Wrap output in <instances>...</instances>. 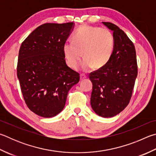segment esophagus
I'll list each match as a JSON object with an SVG mask.
<instances>
[{"mask_svg":"<svg viewBox=\"0 0 156 156\" xmlns=\"http://www.w3.org/2000/svg\"><path fill=\"white\" fill-rule=\"evenodd\" d=\"M80 78V80H84V79L87 78V76L84 75V74H81Z\"/></svg>","mask_w":156,"mask_h":156,"instance_id":"obj_1","label":"esophagus"}]
</instances>
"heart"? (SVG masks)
Here are the masks:
<instances>
[{"label": "heart", "instance_id": "obj_1", "mask_svg": "<svg viewBox=\"0 0 156 156\" xmlns=\"http://www.w3.org/2000/svg\"><path fill=\"white\" fill-rule=\"evenodd\" d=\"M72 41L63 45V53L66 62L72 69L77 68L83 52L84 60L81 69L88 72L93 67L101 68L108 63L114 49V37L105 28L84 25L76 30Z\"/></svg>", "mask_w": 156, "mask_h": 156}]
</instances>
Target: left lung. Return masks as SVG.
I'll return each instance as SVG.
<instances>
[{
	"label": "left lung",
	"instance_id": "8db88e82",
	"mask_svg": "<svg viewBox=\"0 0 156 156\" xmlns=\"http://www.w3.org/2000/svg\"><path fill=\"white\" fill-rule=\"evenodd\" d=\"M102 23L113 31L114 49L105 66L89 73L93 84L90 105L99 116L112 117L128 105L138 66L134 45L126 34L111 22Z\"/></svg>",
	"mask_w": 156,
	"mask_h": 156
}]
</instances>
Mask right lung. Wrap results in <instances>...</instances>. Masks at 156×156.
Wrapping results in <instances>:
<instances>
[{"instance_id": "right-lung-1", "label": "right lung", "mask_w": 156, "mask_h": 156, "mask_svg": "<svg viewBox=\"0 0 156 156\" xmlns=\"http://www.w3.org/2000/svg\"><path fill=\"white\" fill-rule=\"evenodd\" d=\"M73 22L46 23L34 30L19 50L17 76L27 106L42 117H52L66 105L80 74L67 66L63 45Z\"/></svg>"}]
</instances>
